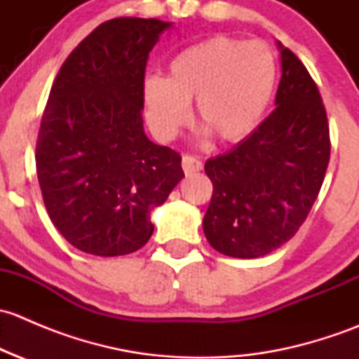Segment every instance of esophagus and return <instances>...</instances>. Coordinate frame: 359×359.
<instances>
[{"mask_svg": "<svg viewBox=\"0 0 359 359\" xmlns=\"http://www.w3.org/2000/svg\"><path fill=\"white\" fill-rule=\"evenodd\" d=\"M182 168L184 172L187 173V175H191V173H196V172H201L203 165L201 161L198 158L194 156H184L182 158Z\"/></svg>", "mask_w": 359, "mask_h": 359, "instance_id": "obj_1", "label": "esophagus"}]
</instances>
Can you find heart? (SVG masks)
<instances>
[{"label":"heart","instance_id":"b5f03b06","mask_svg":"<svg viewBox=\"0 0 359 359\" xmlns=\"http://www.w3.org/2000/svg\"><path fill=\"white\" fill-rule=\"evenodd\" d=\"M276 86V60L259 41L215 36L191 45L168 64V74L142 83L146 118L159 140H172L196 119L226 144L240 142L259 126Z\"/></svg>","mask_w":359,"mask_h":359}]
</instances>
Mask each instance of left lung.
I'll return each mask as SVG.
<instances>
[{"label":"left lung","mask_w":359,"mask_h":359,"mask_svg":"<svg viewBox=\"0 0 359 359\" xmlns=\"http://www.w3.org/2000/svg\"><path fill=\"white\" fill-rule=\"evenodd\" d=\"M276 109L229 153L210 158L203 231L217 252L259 259L287 243L313 208L330 159L327 111L304 64L278 41Z\"/></svg>","instance_id":"1"}]
</instances>
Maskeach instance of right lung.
Wrapping results in <instances>:
<instances>
[{"label":"right lung","instance_id":"obj_1","mask_svg":"<svg viewBox=\"0 0 359 359\" xmlns=\"http://www.w3.org/2000/svg\"><path fill=\"white\" fill-rule=\"evenodd\" d=\"M173 22L121 17L100 24L67 57L36 144L39 187L53 226L99 257L149 241L151 210L182 180V158L147 139V55Z\"/></svg>","mask_w":359,"mask_h":359}]
</instances>
